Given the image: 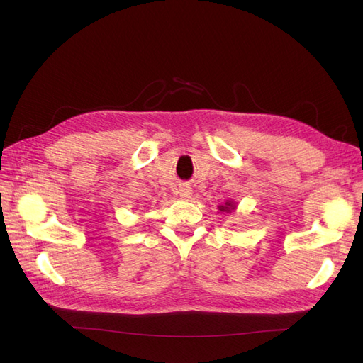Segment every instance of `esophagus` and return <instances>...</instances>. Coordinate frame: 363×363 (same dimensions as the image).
I'll return each mask as SVG.
<instances>
[{"label":"esophagus","instance_id":"esophagus-1","mask_svg":"<svg viewBox=\"0 0 363 363\" xmlns=\"http://www.w3.org/2000/svg\"><path fill=\"white\" fill-rule=\"evenodd\" d=\"M179 195L182 196L183 200H189L191 196H192V188H191V186H188V184H183V186H180Z\"/></svg>","mask_w":363,"mask_h":363}]
</instances>
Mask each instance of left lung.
<instances>
[{
    "label": "left lung",
    "instance_id": "left-lung-1",
    "mask_svg": "<svg viewBox=\"0 0 363 363\" xmlns=\"http://www.w3.org/2000/svg\"><path fill=\"white\" fill-rule=\"evenodd\" d=\"M235 208V204L232 201H227L224 206H219V211L221 212H232Z\"/></svg>",
    "mask_w": 363,
    "mask_h": 363
}]
</instances>
